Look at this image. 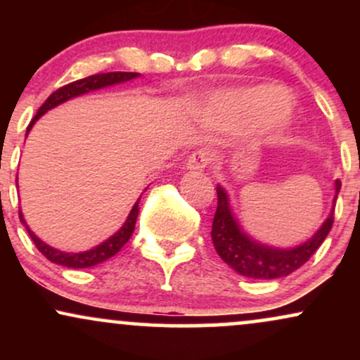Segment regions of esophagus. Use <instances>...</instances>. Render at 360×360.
<instances>
[{
  "label": "esophagus",
  "mask_w": 360,
  "mask_h": 360,
  "mask_svg": "<svg viewBox=\"0 0 360 360\" xmlns=\"http://www.w3.org/2000/svg\"><path fill=\"white\" fill-rule=\"evenodd\" d=\"M210 160H212V155H210V152L201 148V150L193 152L191 157L188 159V162H186V169H188V171L201 172V171H205L206 167H208Z\"/></svg>",
  "instance_id": "1"
}]
</instances>
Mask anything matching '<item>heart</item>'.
Returning a JSON list of instances; mask_svg holds the SVG:
<instances>
[{
  "label": "heart",
  "mask_w": 360,
  "mask_h": 360,
  "mask_svg": "<svg viewBox=\"0 0 360 360\" xmlns=\"http://www.w3.org/2000/svg\"><path fill=\"white\" fill-rule=\"evenodd\" d=\"M213 105L221 115L237 122L255 117V128L262 137H271L288 128L296 110L286 91L266 84L226 91L214 98Z\"/></svg>",
  "instance_id": "obj_1"
}]
</instances>
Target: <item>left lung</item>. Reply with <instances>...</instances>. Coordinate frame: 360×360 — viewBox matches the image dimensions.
<instances>
[{"label":"left lung","instance_id":"1","mask_svg":"<svg viewBox=\"0 0 360 360\" xmlns=\"http://www.w3.org/2000/svg\"><path fill=\"white\" fill-rule=\"evenodd\" d=\"M342 183L335 179V196L332 200V210L328 217L321 223L308 240L295 247H274L262 243L257 238L252 237L243 230L235 217L230 196L223 186H217L218 206L213 218L212 226V240L214 250L223 259V262L229 264L235 272L250 279H279L289 276L291 272L300 269L307 260L315 254L318 247L323 243L333 223V208L340 191Z\"/></svg>","mask_w":360,"mask_h":360}]
</instances>
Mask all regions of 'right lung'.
Here are the masks:
<instances>
[{"label": "right lung", "instance_id": "add662e5", "mask_svg": "<svg viewBox=\"0 0 360 360\" xmlns=\"http://www.w3.org/2000/svg\"><path fill=\"white\" fill-rule=\"evenodd\" d=\"M139 76H140L139 72H103V74H94V76L84 77V79H77V81L71 82V84L62 86V88L56 91V93H52L51 96L45 100L44 105L40 106L39 111H37L35 118L32 120L30 125L27 127V135L30 134L32 127L35 125L37 120L42 117V115L47 113L49 110L56 108V106L62 105V103L72 100V98L82 96V94H88V93H91V91H98L103 88H108V86L122 84V82H128ZM16 183H18V179H16ZM140 198L135 201V205L131 206L130 213H128L125 223L120 226V230H117V232L111 235L110 238H106L105 242L98 243V245L93 247V249L82 250V252H64V250L56 249V247H51L44 240H40V238L37 237V235L32 232L30 229H28L27 221H25V218H23L22 210H20V221L25 225V229H27L28 235H30V238L34 240L37 249L42 252L45 257L51 260V262L59 264V266H64V267H71V269H88V267H93V266H96V264L105 262L106 259L113 257V255L117 254V252L122 249V247L125 245L128 240H130L131 233H134V230H135V221H137V217H139Z\"/></svg>", "mask_w": 360, "mask_h": 360}]
</instances>
